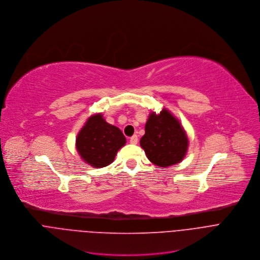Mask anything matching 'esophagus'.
<instances>
[{
    "label": "esophagus",
    "instance_id": "esophagus-1",
    "mask_svg": "<svg viewBox=\"0 0 260 260\" xmlns=\"http://www.w3.org/2000/svg\"><path fill=\"white\" fill-rule=\"evenodd\" d=\"M137 142H138V137H137V135H133V136L130 138V143H131V144H137Z\"/></svg>",
    "mask_w": 260,
    "mask_h": 260
}]
</instances>
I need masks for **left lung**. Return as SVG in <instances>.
<instances>
[{"label": "left lung", "instance_id": "left-lung-1", "mask_svg": "<svg viewBox=\"0 0 260 260\" xmlns=\"http://www.w3.org/2000/svg\"><path fill=\"white\" fill-rule=\"evenodd\" d=\"M147 159L162 168L180 163L188 149V137L180 121L167 109L150 112L140 139Z\"/></svg>", "mask_w": 260, "mask_h": 260}]
</instances>
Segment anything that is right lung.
<instances>
[{"mask_svg": "<svg viewBox=\"0 0 260 260\" xmlns=\"http://www.w3.org/2000/svg\"><path fill=\"white\" fill-rule=\"evenodd\" d=\"M125 144L126 137L122 131L109 124L101 113L91 115L76 137V148L81 159L94 168L112 164Z\"/></svg>", "mask_w": 260, "mask_h": 260, "instance_id": "obj_1", "label": "right lung"}]
</instances>
